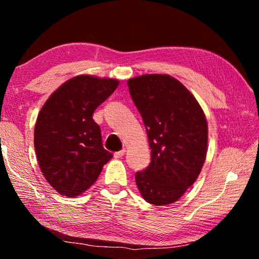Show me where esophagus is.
Listing matches in <instances>:
<instances>
[{"instance_id": "1", "label": "esophagus", "mask_w": 259, "mask_h": 259, "mask_svg": "<svg viewBox=\"0 0 259 259\" xmlns=\"http://www.w3.org/2000/svg\"><path fill=\"white\" fill-rule=\"evenodd\" d=\"M124 153H125V150L123 148V150L117 151V152L114 153V157H116V159H120V157H122V156L124 155Z\"/></svg>"}]
</instances>
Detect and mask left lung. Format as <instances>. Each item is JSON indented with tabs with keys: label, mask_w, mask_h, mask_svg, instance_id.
Masks as SVG:
<instances>
[{
	"label": "left lung",
	"mask_w": 259,
	"mask_h": 259,
	"mask_svg": "<svg viewBox=\"0 0 259 259\" xmlns=\"http://www.w3.org/2000/svg\"><path fill=\"white\" fill-rule=\"evenodd\" d=\"M128 87L151 148V163L136 172V184L148 203L176 202L196 181L204 163V113L194 96L169 75L146 74L130 78Z\"/></svg>",
	"instance_id": "1"
}]
</instances>
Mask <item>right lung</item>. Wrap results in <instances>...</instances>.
<instances>
[{
    "label": "right lung",
    "mask_w": 259,
    "mask_h": 259,
    "mask_svg": "<svg viewBox=\"0 0 259 259\" xmlns=\"http://www.w3.org/2000/svg\"><path fill=\"white\" fill-rule=\"evenodd\" d=\"M117 85L113 78L75 76L61 84L38 113L34 130L38 165L61 195L82 194L112 159L93 114Z\"/></svg>",
    "instance_id": "obj_1"
}]
</instances>
